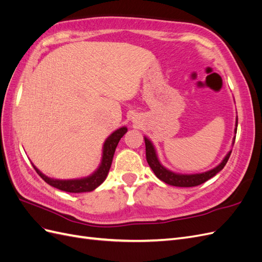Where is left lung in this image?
<instances>
[{
  "label": "left lung",
  "mask_w": 262,
  "mask_h": 262,
  "mask_svg": "<svg viewBox=\"0 0 262 262\" xmlns=\"http://www.w3.org/2000/svg\"><path fill=\"white\" fill-rule=\"evenodd\" d=\"M235 131H237V128ZM144 140H145L146 161L149 165V167L152 168V170L154 171V173L158 179H161L162 181L166 182L167 185L175 186V187H195V186H199V185L203 184V182L214 177L219 171H221L224 168V166L226 165L228 158H229V156H231V153H232V150H231V152H229L225 156L223 162H222L219 166H216L215 168H213L209 171H205L202 173H194V175H180V173L172 172L168 169H166L164 166H162L156 156V152H155L153 144L150 143V141H148L146 138H144Z\"/></svg>",
  "instance_id": "1"
}]
</instances>
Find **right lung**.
Instances as JSON below:
<instances>
[{"mask_svg": "<svg viewBox=\"0 0 262 262\" xmlns=\"http://www.w3.org/2000/svg\"><path fill=\"white\" fill-rule=\"evenodd\" d=\"M128 131L126 128H120L119 130L115 131L112 136H110L104 144V150H102V160L99 168L95 171L92 176L83 178V179H74V180H57L52 179L45 176L43 173L39 171L35 166L33 167L37 171V173L40 176L47 184L50 186L57 188L62 191L67 192H72V193H80V192H87V191H93L94 189H96L99 185H101L104 180L106 179L108 171L110 169V166L113 163V158L116 147L119 143V141L124 136V134Z\"/></svg>", "mask_w": 262, "mask_h": 262, "instance_id": "right-lung-1", "label": "right lung"}]
</instances>
